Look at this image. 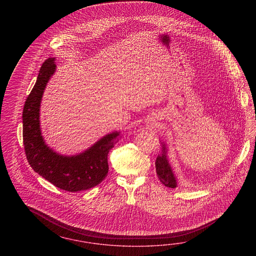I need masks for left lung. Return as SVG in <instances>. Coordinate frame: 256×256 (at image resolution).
Segmentation results:
<instances>
[{
    "mask_svg": "<svg viewBox=\"0 0 256 256\" xmlns=\"http://www.w3.org/2000/svg\"><path fill=\"white\" fill-rule=\"evenodd\" d=\"M165 146L163 144V154L158 156L156 160V176L163 185L168 188H176V180L174 176L170 164L166 158V151Z\"/></svg>",
    "mask_w": 256,
    "mask_h": 256,
    "instance_id": "left-lung-1",
    "label": "left lung"
}]
</instances>
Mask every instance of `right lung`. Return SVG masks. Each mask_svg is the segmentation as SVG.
I'll use <instances>...</instances> for the list:
<instances>
[{"label": "right lung", "instance_id": "obj_1", "mask_svg": "<svg viewBox=\"0 0 256 256\" xmlns=\"http://www.w3.org/2000/svg\"><path fill=\"white\" fill-rule=\"evenodd\" d=\"M54 58H48L39 70L36 82L24 104L22 137L28 162L39 176L55 186L77 192L98 186L108 174V151L119 132L106 135L84 153L73 156L58 155L48 148L39 126V107L42 94L54 73Z\"/></svg>", "mask_w": 256, "mask_h": 256}]
</instances>
